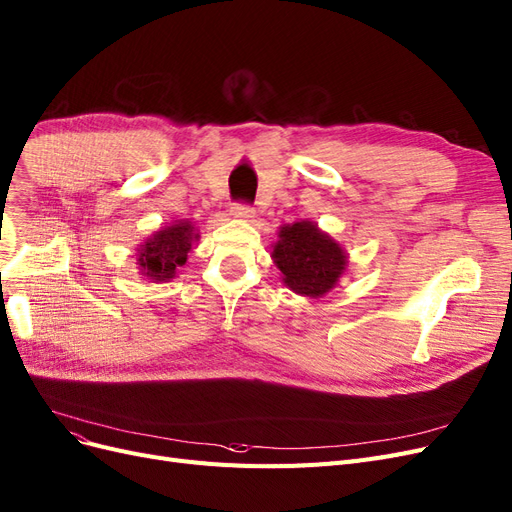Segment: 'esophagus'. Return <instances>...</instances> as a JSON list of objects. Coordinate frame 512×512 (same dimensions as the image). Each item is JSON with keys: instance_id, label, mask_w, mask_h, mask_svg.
<instances>
[{"instance_id": "obj_1", "label": "esophagus", "mask_w": 512, "mask_h": 512, "mask_svg": "<svg viewBox=\"0 0 512 512\" xmlns=\"http://www.w3.org/2000/svg\"><path fill=\"white\" fill-rule=\"evenodd\" d=\"M232 215H234L236 219H251V217H255V208H253L251 204L238 202V204L232 206Z\"/></svg>"}]
</instances>
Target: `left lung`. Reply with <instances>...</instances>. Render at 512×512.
Returning <instances> with one entry per match:
<instances>
[{
	"label": "left lung",
	"mask_w": 512,
	"mask_h": 512,
	"mask_svg": "<svg viewBox=\"0 0 512 512\" xmlns=\"http://www.w3.org/2000/svg\"><path fill=\"white\" fill-rule=\"evenodd\" d=\"M272 259L291 291L314 299L329 293L348 266L342 246L312 221L282 225Z\"/></svg>",
	"instance_id": "8db88e82"
}]
</instances>
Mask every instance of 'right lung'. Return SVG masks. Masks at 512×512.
<instances>
[{"instance_id":"1","label":"right lung","mask_w":512,"mask_h":512,"mask_svg":"<svg viewBox=\"0 0 512 512\" xmlns=\"http://www.w3.org/2000/svg\"><path fill=\"white\" fill-rule=\"evenodd\" d=\"M194 240H198V234L192 221L181 219L173 225L162 227L160 232L139 246V272L151 282H168L170 278H175L185 266Z\"/></svg>"}]
</instances>
